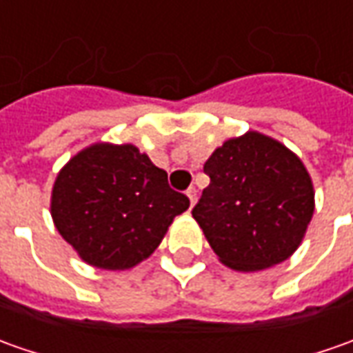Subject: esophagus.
Here are the masks:
<instances>
[{
  "mask_svg": "<svg viewBox=\"0 0 353 353\" xmlns=\"http://www.w3.org/2000/svg\"><path fill=\"white\" fill-rule=\"evenodd\" d=\"M187 196H189V203H191V208L195 207V203H196V189L195 187H189L187 189Z\"/></svg>",
  "mask_w": 353,
  "mask_h": 353,
  "instance_id": "1",
  "label": "esophagus"
}]
</instances>
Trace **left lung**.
<instances>
[{"label": "left lung", "instance_id": "8db88e82", "mask_svg": "<svg viewBox=\"0 0 353 353\" xmlns=\"http://www.w3.org/2000/svg\"><path fill=\"white\" fill-rule=\"evenodd\" d=\"M205 174L210 183L193 218L220 263L257 272L296 253L315 212L313 181L296 152L247 131L218 146Z\"/></svg>", "mask_w": 353, "mask_h": 353}]
</instances>
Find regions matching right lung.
<instances>
[{
	"label": "right lung",
	"instance_id": "obj_1",
	"mask_svg": "<svg viewBox=\"0 0 353 353\" xmlns=\"http://www.w3.org/2000/svg\"><path fill=\"white\" fill-rule=\"evenodd\" d=\"M189 199L131 143H94L59 170L50 212L86 265L129 270L148 259Z\"/></svg>",
	"mask_w": 353,
	"mask_h": 353
}]
</instances>
